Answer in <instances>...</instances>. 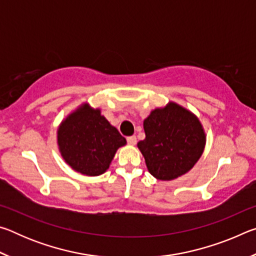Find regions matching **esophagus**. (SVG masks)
Segmentation results:
<instances>
[{
	"label": "esophagus",
	"mask_w": 256,
	"mask_h": 256,
	"mask_svg": "<svg viewBox=\"0 0 256 256\" xmlns=\"http://www.w3.org/2000/svg\"><path fill=\"white\" fill-rule=\"evenodd\" d=\"M128 140V144H131V146H134L136 144V136H128L126 138Z\"/></svg>",
	"instance_id": "esophagus-1"
}]
</instances>
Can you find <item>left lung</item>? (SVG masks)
Instances as JSON below:
<instances>
[{"instance_id":"8db88e82","label":"left lung","mask_w":256,"mask_h":256,"mask_svg":"<svg viewBox=\"0 0 256 256\" xmlns=\"http://www.w3.org/2000/svg\"><path fill=\"white\" fill-rule=\"evenodd\" d=\"M146 138L138 148L151 175L172 180L184 175L200 159L206 133L196 115L175 102L156 108L144 120Z\"/></svg>"}]
</instances>
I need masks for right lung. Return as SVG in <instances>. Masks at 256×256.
I'll use <instances>...</instances> for the list:
<instances>
[{
  "mask_svg": "<svg viewBox=\"0 0 256 256\" xmlns=\"http://www.w3.org/2000/svg\"><path fill=\"white\" fill-rule=\"evenodd\" d=\"M58 144L72 170L98 176L108 170L116 151L126 144V140L100 114V110L84 104L60 123Z\"/></svg>",
  "mask_w": 256,
  "mask_h": 256,
  "instance_id": "right-lung-1",
  "label": "right lung"
}]
</instances>
